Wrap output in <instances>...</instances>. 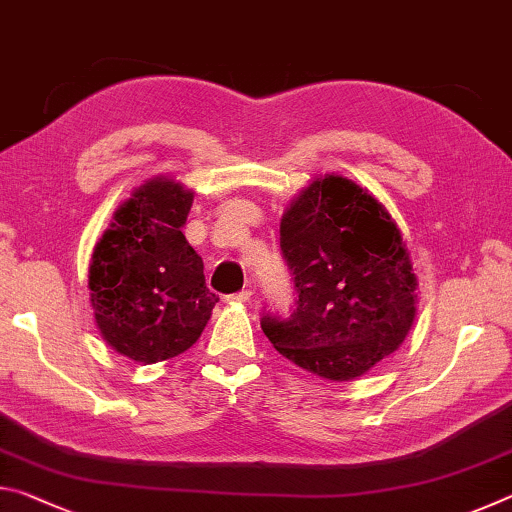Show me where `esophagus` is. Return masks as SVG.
Returning <instances> with one entry per match:
<instances>
[{"label": "esophagus", "mask_w": 512, "mask_h": 512, "mask_svg": "<svg viewBox=\"0 0 512 512\" xmlns=\"http://www.w3.org/2000/svg\"><path fill=\"white\" fill-rule=\"evenodd\" d=\"M250 296H253V291H250V289H241V291H237V293H232V296H228V300H230V302H248Z\"/></svg>", "instance_id": "34e87169"}]
</instances>
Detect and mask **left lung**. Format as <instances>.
<instances>
[{
    "label": "left lung",
    "instance_id": "obj_1",
    "mask_svg": "<svg viewBox=\"0 0 512 512\" xmlns=\"http://www.w3.org/2000/svg\"><path fill=\"white\" fill-rule=\"evenodd\" d=\"M293 280L289 316L264 309L262 329L296 366L350 381L397 350L415 318V275L384 205L341 176L314 180L280 225Z\"/></svg>",
    "mask_w": 512,
    "mask_h": 512
}]
</instances>
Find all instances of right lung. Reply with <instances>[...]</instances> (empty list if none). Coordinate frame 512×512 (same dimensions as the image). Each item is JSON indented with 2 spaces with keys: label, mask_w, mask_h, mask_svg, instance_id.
<instances>
[{
  "label": "right lung",
  "mask_w": 512,
  "mask_h": 512,
  "mask_svg": "<svg viewBox=\"0 0 512 512\" xmlns=\"http://www.w3.org/2000/svg\"><path fill=\"white\" fill-rule=\"evenodd\" d=\"M192 192L167 178L142 185L115 212L90 264V300L119 354L158 363L192 348L219 296L183 235Z\"/></svg>",
  "instance_id": "obj_1"
}]
</instances>
